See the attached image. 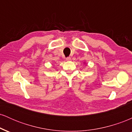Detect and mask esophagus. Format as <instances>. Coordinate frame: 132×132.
<instances>
[{
    "label": "esophagus",
    "instance_id": "34e87169",
    "mask_svg": "<svg viewBox=\"0 0 132 132\" xmlns=\"http://www.w3.org/2000/svg\"><path fill=\"white\" fill-rule=\"evenodd\" d=\"M71 59L70 57H66V61H71Z\"/></svg>",
    "mask_w": 132,
    "mask_h": 132
}]
</instances>
